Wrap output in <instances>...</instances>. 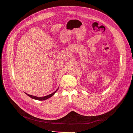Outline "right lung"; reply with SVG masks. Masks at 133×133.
Here are the masks:
<instances>
[{
    "instance_id": "1",
    "label": "right lung",
    "mask_w": 133,
    "mask_h": 133,
    "mask_svg": "<svg viewBox=\"0 0 133 133\" xmlns=\"http://www.w3.org/2000/svg\"><path fill=\"white\" fill-rule=\"evenodd\" d=\"M58 90V89L57 90H55V91L54 92H53V93H52V94H49V95L45 96H43V97H38V96L31 95H29V94H26H26L27 95L29 96V97H30V98H32V99H35V100H46V99H48V98H49L51 97L52 96H53V95H54V94L56 92H57V91Z\"/></svg>"
}]
</instances>
